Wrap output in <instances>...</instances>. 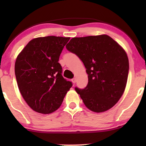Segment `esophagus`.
Listing matches in <instances>:
<instances>
[{
  "label": "esophagus",
  "instance_id": "34e87169",
  "mask_svg": "<svg viewBox=\"0 0 146 146\" xmlns=\"http://www.w3.org/2000/svg\"><path fill=\"white\" fill-rule=\"evenodd\" d=\"M72 82H73L74 84V83H76V78H74L72 79Z\"/></svg>",
  "mask_w": 146,
  "mask_h": 146
}]
</instances>
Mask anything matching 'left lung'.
Returning <instances> with one entry per match:
<instances>
[{"instance_id": "8db88e82", "label": "left lung", "mask_w": 146, "mask_h": 146, "mask_svg": "<svg viewBox=\"0 0 146 146\" xmlns=\"http://www.w3.org/2000/svg\"><path fill=\"white\" fill-rule=\"evenodd\" d=\"M66 48L86 68V87L75 88L86 106L98 113L112 108L122 96L128 76L129 60L124 50L106 35L73 38Z\"/></svg>"}]
</instances>
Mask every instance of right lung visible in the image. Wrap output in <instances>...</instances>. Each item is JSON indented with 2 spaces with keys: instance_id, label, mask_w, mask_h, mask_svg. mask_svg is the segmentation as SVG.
Here are the masks:
<instances>
[{
  "instance_id": "obj_1",
  "label": "right lung",
  "mask_w": 146,
  "mask_h": 146,
  "mask_svg": "<svg viewBox=\"0 0 146 146\" xmlns=\"http://www.w3.org/2000/svg\"><path fill=\"white\" fill-rule=\"evenodd\" d=\"M69 37L50 36L34 38L17 58L15 71L19 90L33 110L50 113L62 103L72 82L62 75L60 55Z\"/></svg>"
}]
</instances>
